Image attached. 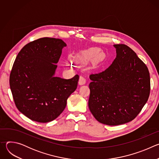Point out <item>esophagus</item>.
I'll return each mask as SVG.
<instances>
[{
	"label": "esophagus",
	"instance_id": "esophagus-1",
	"mask_svg": "<svg viewBox=\"0 0 159 159\" xmlns=\"http://www.w3.org/2000/svg\"><path fill=\"white\" fill-rule=\"evenodd\" d=\"M85 82H86V79L83 76H80L79 78V84L80 85H82L85 84Z\"/></svg>",
	"mask_w": 159,
	"mask_h": 159
}]
</instances>
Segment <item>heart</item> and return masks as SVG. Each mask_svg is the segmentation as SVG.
Instances as JSON below:
<instances>
[{
    "label": "heart",
    "instance_id": "obj_1",
    "mask_svg": "<svg viewBox=\"0 0 159 159\" xmlns=\"http://www.w3.org/2000/svg\"><path fill=\"white\" fill-rule=\"evenodd\" d=\"M98 56V52L97 50H93L91 52H89V53H86L85 55H84V56H83L82 57V58H87L89 57H90V56Z\"/></svg>",
    "mask_w": 159,
    "mask_h": 159
}]
</instances>
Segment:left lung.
I'll list each match as a JSON object with an SVG mask.
<instances>
[{
    "instance_id": "obj_1",
    "label": "left lung",
    "mask_w": 159,
    "mask_h": 159,
    "mask_svg": "<svg viewBox=\"0 0 159 159\" xmlns=\"http://www.w3.org/2000/svg\"><path fill=\"white\" fill-rule=\"evenodd\" d=\"M116 57L104 71L91 74L89 108L100 123L115 126L132 121L148 101L150 74L136 53L114 44Z\"/></svg>"
}]
</instances>
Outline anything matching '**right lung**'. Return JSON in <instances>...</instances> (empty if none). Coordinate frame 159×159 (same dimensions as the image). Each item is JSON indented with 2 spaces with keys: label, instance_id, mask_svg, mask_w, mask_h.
Masks as SVG:
<instances>
[{
  "label": "right lung",
  "instance_id": "add662e5",
  "mask_svg": "<svg viewBox=\"0 0 159 159\" xmlns=\"http://www.w3.org/2000/svg\"><path fill=\"white\" fill-rule=\"evenodd\" d=\"M66 44L60 39L42 38L29 43L17 55L10 75V87L18 110L30 120L47 123L56 119L77 87L79 76L55 77Z\"/></svg>",
  "mask_w": 159,
  "mask_h": 159
}]
</instances>
